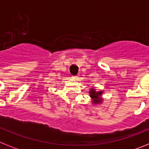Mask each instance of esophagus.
Listing matches in <instances>:
<instances>
[{
	"label": "esophagus",
	"instance_id": "34e87169",
	"mask_svg": "<svg viewBox=\"0 0 149 149\" xmlns=\"http://www.w3.org/2000/svg\"><path fill=\"white\" fill-rule=\"evenodd\" d=\"M79 78V76L78 75H75V76H72V79H74V81H77V79Z\"/></svg>",
	"mask_w": 149,
	"mask_h": 149
}]
</instances>
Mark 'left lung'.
<instances>
[{
    "label": "left lung",
    "mask_w": 149,
    "mask_h": 149,
    "mask_svg": "<svg viewBox=\"0 0 149 149\" xmlns=\"http://www.w3.org/2000/svg\"><path fill=\"white\" fill-rule=\"evenodd\" d=\"M89 96L93 100V104H99L102 102L103 99L101 98V95L103 93L102 91H96L94 88H91L89 92Z\"/></svg>",
    "instance_id": "left-lung-1"
}]
</instances>
